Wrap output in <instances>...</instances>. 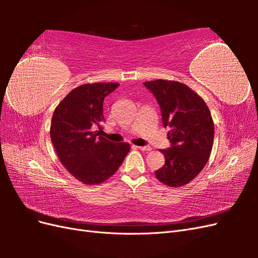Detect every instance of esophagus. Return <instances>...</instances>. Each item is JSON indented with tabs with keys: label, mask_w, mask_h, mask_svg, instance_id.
<instances>
[{
	"label": "esophagus",
	"mask_w": 258,
	"mask_h": 258,
	"mask_svg": "<svg viewBox=\"0 0 258 258\" xmlns=\"http://www.w3.org/2000/svg\"><path fill=\"white\" fill-rule=\"evenodd\" d=\"M134 147L139 148V150H141V151H151L152 150L151 146H135L134 145Z\"/></svg>",
	"instance_id": "esophagus-1"
}]
</instances>
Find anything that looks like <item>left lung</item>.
<instances>
[{
  "label": "left lung",
  "mask_w": 258,
  "mask_h": 258,
  "mask_svg": "<svg viewBox=\"0 0 258 258\" xmlns=\"http://www.w3.org/2000/svg\"><path fill=\"white\" fill-rule=\"evenodd\" d=\"M143 84L157 100L163 127H170L171 146L161 150L166 162L155 175L171 187L186 185L205 168L212 151L214 123L209 107L182 83L157 80Z\"/></svg>",
  "instance_id": "8db88e82"
}]
</instances>
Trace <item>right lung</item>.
Masks as SVG:
<instances>
[{"label":"right lung","mask_w":258,"mask_h":258,"mask_svg":"<svg viewBox=\"0 0 258 258\" xmlns=\"http://www.w3.org/2000/svg\"><path fill=\"white\" fill-rule=\"evenodd\" d=\"M119 84H85L73 89L53 112L50 138L69 172L86 185L112 176L130 151L128 143H114L93 132L104 121L103 101Z\"/></svg>","instance_id":"1"}]
</instances>
